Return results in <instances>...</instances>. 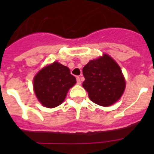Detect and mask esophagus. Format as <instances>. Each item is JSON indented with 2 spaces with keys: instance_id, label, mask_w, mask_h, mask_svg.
Listing matches in <instances>:
<instances>
[{
  "instance_id": "34e87169",
  "label": "esophagus",
  "mask_w": 154,
  "mask_h": 154,
  "mask_svg": "<svg viewBox=\"0 0 154 154\" xmlns=\"http://www.w3.org/2000/svg\"><path fill=\"white\" fill-rule=\"evenodd\" d=\"M76 80H77V84H78V85H80V84H81V80H80V77L77 76V77H76Z\"/></svg>"
}]
</instances>
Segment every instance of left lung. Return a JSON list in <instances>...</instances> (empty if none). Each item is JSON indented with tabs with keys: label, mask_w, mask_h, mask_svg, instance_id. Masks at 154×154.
I'll return each instance as SVG.
<instances>
[{
	"label": "left lung",
	"mask_w": 154,
	"mask_h": 154,
	"mask_svg": "<svg viewBox=\"0 0 154 154\" xmlns=\"http://www.w3.org/2000/svg\"><path fill=\"white\" fill-rule=\"evenodd\" d=\"M84 89L90 100L102 106L117 102L125 90L126 82L120 67L109 55L104 54L89 61L82 69Z\"/></svg>",
	"instance_id": "left-lung-1"
}]
</instances>
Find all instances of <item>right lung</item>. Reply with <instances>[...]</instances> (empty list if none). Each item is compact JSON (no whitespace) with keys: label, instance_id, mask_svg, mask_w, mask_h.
I'll return each mask as SVG.
<instances>
[{"label":"right lung","instance_id":"right-lung-1","mask_svg":"<svg viewBox=\"0 0 154 154\" xmlns=\"http://www.w3.org/2000/svg\"><path fill=\"white\" fill-rule=\"evenodd\" d=\"M33 83L36 97L42 106L54 108L63 103L76 79L67 66L55 62L41 69L35 76Z\"/></svg>","mask_w":154,"mask_h":154}]
</instances>
